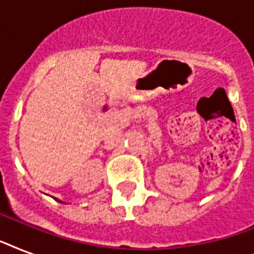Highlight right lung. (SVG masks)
<instances>
[{"mask_svg":"<svg viewBox=\"0 0 254 254\" xmlns=\"http://www.w3.org/2000/svg\"><path fill=\"white\" fill-rule=\"evenodd\" d=\"M55 200H58V199H55ZM58 201H61V200H58ZM61 203H63V201H61Z\"/></svg>","mask_w":254,"mask_h":254,"instance_id":"right-lung-1","label":"right lung"}]
</instances>
